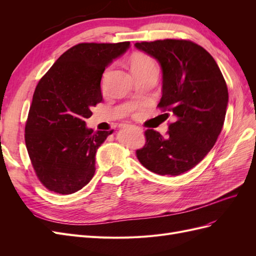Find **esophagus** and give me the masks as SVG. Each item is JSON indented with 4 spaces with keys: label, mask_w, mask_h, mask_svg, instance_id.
Here are the masks:
<instances>
[{
    "label": "esophagus",
    "mask_w": 256,
    "mask_h": 256,
    "mask_svg": "<svg viewBox=\"0 0 256 256\" xmlns=\"http://www.w3.org/2000/svg\"><path fill=\"white\" fill-rule=\"evenodd\" d=\"M122 128H134V129H138V130H140V128H138V126H136V125H129V124H126V125H124Z\"/></svg>",
    "instance_id": "esophagus-1"
}]
</instances>
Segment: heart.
<instances>
[{"instance_id":"1","label":"heart","mask_w":256,"mask_h":256,"mask_svg":"<svg viewBox=\"0 0 256 256\" xmlns=\"http://www.w3.org/2000/svg\"><path fill=\"white\" fill-rule=\"evenodd\" d=\"M154 67H156V63H154V60L150 56H146V54L138 53V54H136V56H132V58H131V69H132L134 74L138 72H143V70H146V69L154 68ZM108 76H109V69L106 70V72L104 74L102 86H104L106 85Z\"/></svg>"}]
</instances>
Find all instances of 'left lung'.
Masks as SVG:
<instances>
[{"label": "left lung", "instance_id": "1", "mask_svg": "<svg viewBox=\"0 0 256 256\" xmlns=\"http://www.w3.org/2000/svg\"><path fill=\"white\" fill-rule=\"evenodd\" d=\"M134 46L160 64L162 97L158 106L176 118L166 136L147 129L146 143L136 150V157L154 173L180 175L205 158L221 132L228 104L226 80L210 54L190 40Z\"/></svg>", "mask_w": 256, "mask_h": 256}]
</instances>
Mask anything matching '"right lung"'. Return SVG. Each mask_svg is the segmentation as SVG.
Segmentation results:
<instances>
[{"mask_svg":"<svg viewBox=\"0 0 256 256\" xmlns=\"http://www.w3.org/2000/svg\"><path fill=\"white\" fill-rule=\"evenodd\" d=\"M129 47V42L76 44L38 82L24 136L35 173L48 190L72 194L94 176L98 147L113 130L94 131L85 120L102 100L104 69Z\"/></svg>","mask_w":256,"mask_h":256,"instance_id":"obj_1","label":"right lung"}]
</instances>
